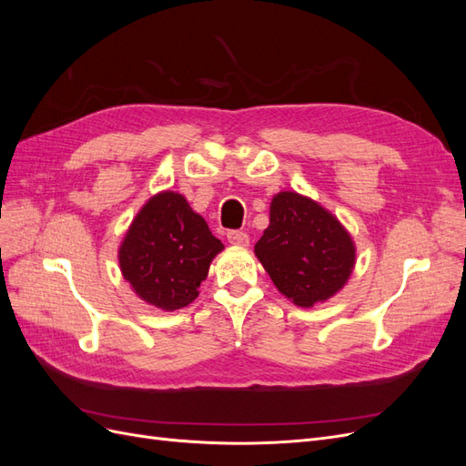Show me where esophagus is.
<instances>
[{
	"label": "esophagus",
	"instance_id": "obj_1",
	"mask_svg": "<svg viewBox=\"0 0 466 466\" xmlns=\"http://www.w3.org/2000/svg\"><path fill=\"white\" fill-rule=\"evenodd\" d=\"M228 241L237 247H247L248 245V235L243 231H228Z\"/></svg>",
	"mask_w": 466,
	"mask_h": 466
}]
</instances>
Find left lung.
<instances>
[{"label":"left lung","mask_w":466,"mask_h":466,"mask_svg":"<svg viewBox=\"0 0 466 466\" xmlns=\"http://www.w3.org/2000/svg\"><path fill=\"white\" fill-rule=\"evenodd\" d=\"M255 255L278 291L298 307L324 303L356 266V245L344 225L309 196L284 190L270 202V223Z\"/></svg>","instance_id":"1"}]
</instances>
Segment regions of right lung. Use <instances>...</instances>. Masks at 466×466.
Segmentation results:
<instances>
[{"mask_svg": "<svg viewBox=\"0 0 466 466\" xmlns=\"http://www.w3.org/2000/svg\"><path fill=\"white\" fill-rule=\"evenodd\" d=\"M221 250L223 243L185 196L163 190L132 219L118 262L139 299L161 311H177L198 298L209 264Z\"/></svg>", "mask_w": 466, "mask_h": 466, "instance_id": "obj_1", "label": "right lung"}]
</instances>
